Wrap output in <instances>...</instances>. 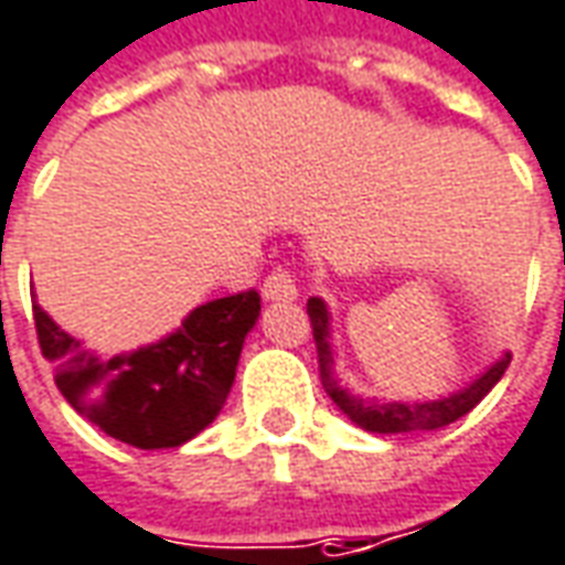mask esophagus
I'll list each match as a JSON object with an SVG mask.
<instances>
[{
    "label": "esophagus",
    "instance_id": "1",
    "mask_svg": "<svg viewBox=\"0 0 565 565\" xmlns=\"http://www.w3.org/2000/svg\"><path fill=\"white\" fill-rule=\"evenodd\" d=\"M296 296H299V290H296V281L290 271L275 269L263 281V299H269V302H290Z\"/></svg>",
    "mask_w": 565,
    "mask_h": 565
}]
</instances>
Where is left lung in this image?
Here are the masks:
<instances>
[{"instance_id":"obj_1","label":"left lung","mask_w":565,"mask_h":565,"mask_svg":"<svg viewBox=\"0 0 565 565\" xmlns=\"http://www.w3.org/2000/svg\"><path fill=\"white\" fill-rule=\"evenodd\" d=\"M309 321L315 349H318V370H321L323 392L330 394V401L349 416L354 425H361L364 431L373 434H409V431H437L447 428L465 413H471L483 397H487L495 382L504 376V370L511 364V354L499 358L489 366L483 376H477L471 385H465L459 392L447 394L440 401H392V404H379V401H364L358 394L345 392L333 376V345H330V311L323 306V299L311 296L309 299Z\"/></svg>"}]
</instances>
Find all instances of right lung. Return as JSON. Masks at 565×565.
Instances as JSON below:
<instances>
[{"mask_svg": "<svg viewBox=\"0 0 565 565\" xmlns=\"http://www.w3.org/2000/svg\"><path fill=\"white\" fill-rule=\"evenodd\" d=\"M39 349L57 366V388L76 413L137 449L183 447L226 404L244 337L259 318V294L223 296L186 315L152 345L97 358L33 306Z\"/></svg>", "mask_w": 565, "mask_h": 565, "instance_id": "add662e5", "label": "right lung"}]
</instances>
